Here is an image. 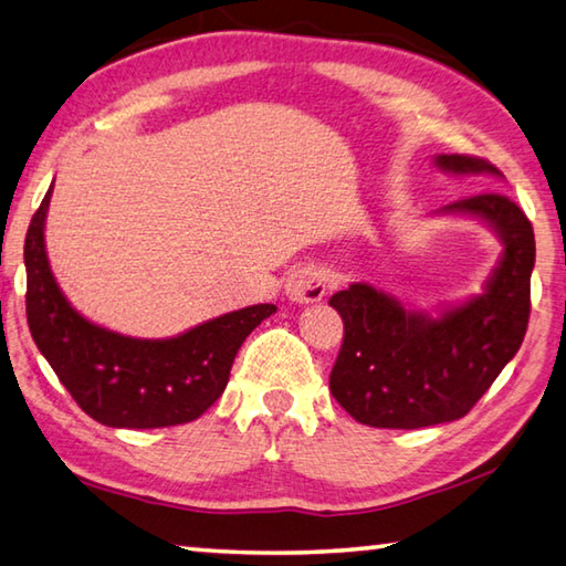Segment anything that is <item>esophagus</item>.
Instances as JSON below:
<instances>
[{
    "label": "esophagus",
    "mask_w": 566,
    "mask_h": 566,
    "mask_svg": "<svg viewBox=\"0 0 566 566\" xmlns=\"http://www.w3.org/2000/svg\"><path fill=\"white\" fill-rule=\"evenodd\" d=\"M324 292H327V274L317 266H296V270L286 276L284 294L296 304L319 302Z\"/></svg>",
    "instance_id": "34e87169"
}]
</instances>
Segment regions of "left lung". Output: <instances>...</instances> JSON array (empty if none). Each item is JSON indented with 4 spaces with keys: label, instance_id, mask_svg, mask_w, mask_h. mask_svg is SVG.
Returning a JSON list of instances; mask_svg holds the SVG:
<instances>
[{
    "label": "left lung",
    "instance_id": "left-lung-1",
    "mask_svg": "<svg viewBox=\"0 0 566 566\" xmlns=\"http://www.w3.org/2000/svg\"><path fill=\"white\" fill-rule=\"evenodd\" d=\"M434 167L457 177L502 179L490 161L464 155H437ZM437 214L486 224L502 242V256L482 294L439 314L409 310L367 282L332 296L344 342L329 389L361 424L419 429L464 417L522 347L536 254L532 222L500 191L459 199Z\"/></svg>",
    "mask_w": 566,
    "mask_h": 566
}]
</instances>
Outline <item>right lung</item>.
Wrapping results in <instances>:
<instances>
[{
    "mask_svg": "<svg viewBox=\"0 0 566 566\" xmlns=\"http://www.w3.org/2000/svg\"><path fill=\"white\" fill-rule=\"evenodd\" d=\"M52 189L24 239L27 322L36 349L76 405L104 427L157 429L202 417L222 397L242 342L276 306H244L167 339L99 327L74 310L52 274L44 244Z\"/></svg>",
    "mask_w": 566,
    "mask_h": 566,
    "instance_id": "right-lung-1",
    "label": "right lung"
}]
</instances>
